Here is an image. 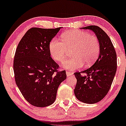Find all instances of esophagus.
Here are the masks:
<instances>
[{
  "label": "esophagus",
  "instance_id": "obj_1",
  "mask_svg": "<svg viewBox=\"0 0 126 126\" xmlns=\"http://www.w3.org/2000/svg\"><path fill=\"white\" fill-rule=\"evenodd\" d=\"M66 74H67V77H70V76H73V73H72V72L68 71L66 72Z\"/></svg>",
  "mask_w": 126,
  "mask_h": 126
}]
</instances>
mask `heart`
<instances>
[{"label": "heart", "mask_w": 126, "mask_h": 126, "mask_svg": "<svg viewBox=\"0 0 126 126\" xmlns=\"http://www.w3.org/2000/svg\"><path fill=\"white\" fill-rule=\"evenodd\" d=\"M73 57L62 63L64 69L74 70L82 67L85 63L88 67L96 61L100 51V45L96 36L81 30H72L65 32L62 41L52 39L49 43L50 56L56 61H62L71 50Z\"/></svg>", "instance_id": "obj_1"}]
</instances>
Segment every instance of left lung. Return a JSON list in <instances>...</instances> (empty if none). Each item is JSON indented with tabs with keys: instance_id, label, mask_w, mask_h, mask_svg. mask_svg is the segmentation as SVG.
Returning a JSON list of instances; mask_svg holds the SVG:
<instances>
[{
	"instance_id": "1",
	"label": "left lung",
	"mask_w": 126,
	"mask_h": 126,
	"mask_svg": "<svg viewBox=\"0 0 126 126\" xmlns=\"http://www.w3.org/2000/svg\"><path fill=\"white\" fill-rule=\"evenodd\" d=\"M81 29L95 33L100 51L98 58L91 67L74 73L77 79L74 94L80 101L92 104L101 101L110 90L117 71V54L111 39L102 29L96 25Z\"/></svg>"
}]
</instances>
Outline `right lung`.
<instances>
[{
  "label": "right lung",
  "instance_id": "add662e5",
  "mask_svg": "<svg viewBox=\"0 0 126 126\" xmlns=\"http://www.w3.org/2000/svg\"><path fill=\"white\" fill-rule=\"evenodd\" d=\"M61 29H29L15 52V82L27 101L35 107L53 104L59 84L67 78L65 71H58L59 65L52 59L49 50V43Z\"/></svg>",
  "mask_w": 126,
  "mask_h": 126
}]
</instances>
